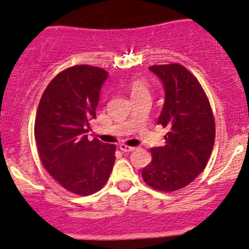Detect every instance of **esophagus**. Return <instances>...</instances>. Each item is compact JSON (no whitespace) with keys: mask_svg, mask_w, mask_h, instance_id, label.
<instances>
[{"mask_svg":"<svg viewBox=\"0 0 249 249\" xmlns=\"http://www.w3.org/2000/svg\"><path fill=\"white\" fill-rule=\"evenodd\" d=\"M119 149L123 150V152H125V153H130V152H134L136 148L129 147V145H125V144H119Z\"/></svg>","mask_w":249,"mask_h":249,"instance_id":"obj_1","label":"esophagus"}]
</instances>
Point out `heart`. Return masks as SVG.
<instances>
[{"instance_id": "b5f03b06", "label": "heart", "mask_w": 249, "mask_h": 249, "mask_svg": "<svg viewBox=\"0 0 249 249\" xmlns=\"http://www.w3.org/2000/svg\"><path fill=\"white\" fill-rule=\"evenodd\" d=\"M130 88V94H131V97L139 96V95L147 94L148 88L145 85V83L143 82L142 79H134L130 82L129 84Z\"/></svg>"}]
</instances>
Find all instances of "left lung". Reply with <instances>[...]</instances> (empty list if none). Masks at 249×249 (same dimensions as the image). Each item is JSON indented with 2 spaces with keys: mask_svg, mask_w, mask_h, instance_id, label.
<instances>
[{
  "mask_svg": "<svg viewBox=\"0 0 249 249\" xmlns=\"http://www.w3.org/2000/svg\"><path fill=\"white\" fill-rule=\"evenodd\" d=\"M164 88L158 124L169 129L164 147H153L152 161L142 170L143 180L161 192H175L203 171L214 145L212 109L197 79L178 64L150 66Z\"/></svg>",
  "mask_w": 249,
  "mask_h": 249,
  "instance_id": "obj_1",
  "label": "left lung"
}]
</instances>
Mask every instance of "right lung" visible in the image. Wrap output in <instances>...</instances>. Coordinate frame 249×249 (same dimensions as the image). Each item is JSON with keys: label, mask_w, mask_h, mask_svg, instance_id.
<instances>
[{"label": "right lung", "mask_w": 249, "mask_h": 249, "mask_svg": "<svg viewBox=\"0 0 249 249\" xmlns=\"http://www.w3.org/2000/svg\"><path fill=\"white\" fill-rule=\"evenodd\" d=\"M107 78L100 67H70L49 83L37 109L35 139L42 164L65 189L78 195L101 189L115 161L114 144L89 141L87 135Z\"/></svg>", "instance_id": "obj_1"}]
</instances>
